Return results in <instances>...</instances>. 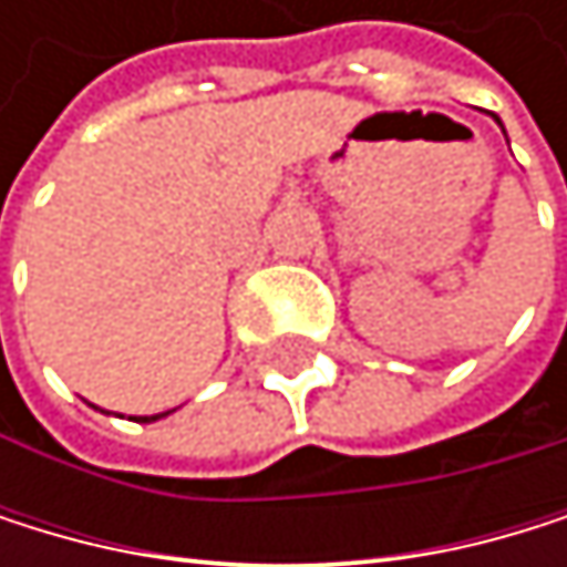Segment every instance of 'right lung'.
<instances>
[{"instance_id":"1","label":"right lung","mask_w":567,"mask_h":567,"mask_svg":"<svg viewBox=\"0 0 567 567\" xmlns=\"http://www.w3.org/2000/svg\"><path fill=\"white\" fill-rule=\"evenodd\" d=\"M138 422H156V415H152V419H138Z\"/></svg>"}]
</instances>
